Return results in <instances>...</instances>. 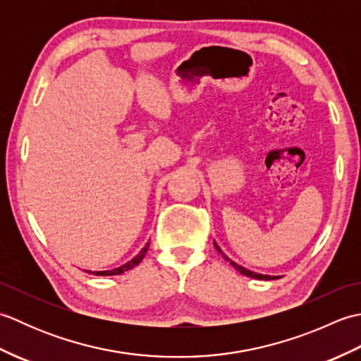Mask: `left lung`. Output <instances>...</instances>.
Instances as JSON below:
<instances>
[{
	"label": "left lung",
	"instance_id": "1",
	"mask_svg": "<svg viewBox=\"0 0 361 361\" xmlns=\"http://www.w3.org/2000/svg\"><path fill=\"white\" fill-rule=\"evenodd\" d=\"M214 247H216V250L220 252V255L221 256H224L226 260H229V264H231L234 268H235V270L237 271H240L242 274H245V276H248V278H252V279H265V281H268V279H276V276H273V278H271V276H267V274H259V273H255V271H250V270H247V268H243L242 265H237L235 262H233V260L231 259H228V256H225L224 255V252H221V250H220V247H219V245L216 243V242H214Z\"/></svg>",
	"mask_w": 361,
	"mask_h": 361
}]
</instances>
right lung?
Returning a JSON list of instances; mask_svg holds the SVG:
<instances>
[{
    "label": "right lung",
    "instance_id": "1",
    "mask_svg": "<svg viewBox=\"0 0 361 361\" xmlns=\"http://www.w3.org/2000/svg\"><path fill=\"white\" fill-rule=\"evenodd\" d=\"M149 242L145 243V247L137 252V255L132 259V260H128L127 264H124V265H121V267H118V268H113V270H105V271H94L93 274H96V276H114V274H122L124 271H128V270H132V268L135 267V265H137L141 262V260L144 259V256H145V252H147V250H149ZM90 273V271H88Z\"/></svg>",
    "mask_w": 361,
    "mask_h": 361
}]
</instances>
